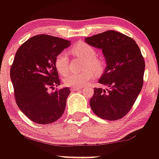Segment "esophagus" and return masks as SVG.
<instances>
[{"mask_svg":"<svg viewBox=\"0 0 159 159\" xmlns=\"http://www.w3.org/2000/svg\"><path fill=\"white\" fill-rule=\"evenodd\" d=\"M81 89H82L81 87H71L70 90L71 91H72V92H74V91H78L81 90Z\"/></svg>","mask_w":159,"mask_h":159,"instance_id":"34e87169","label":"esophagus"}]
</instances>
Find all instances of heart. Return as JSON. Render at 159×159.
Listing matches in <instances>:
<instances>
[{
    "label": "heart",
    "instance_id": "1",
    "mask_svg": "<svg viewBox=\"0 0 159 159\" xmlns=\"http://www.w3.org/2000/svg\"><path fill=\"white\" fill-rule=\"evenodd\" d=\"M72 54L82 59L86 60L84 67L86 69H92L95 72H98L103 68V63L96 58L97 52L93 47L84 43H79L70 50ZM55 66L60 74L63 75L68 71L69 67V58L66 53L61 52L57 57ZM94 78V73L92 70L85 71L83 72H68L63 78L65 85L72 87H82L90 83Z\"/></svg>",
    "mask_w": 159,
    "mask_h": 159
}]
</instances>
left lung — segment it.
<instances>
[{
    "label": "left lung",
    "instance_id": "1",
    "mask_svg": "<svg viewBox=\"0 0 159 159\" xmlns=\"http://www.w3.org/2000/svg\"><path fill=\"white\" fill-rule=\"evenodd\" d=\"M85 42L102 50L107 66L98 83L107 89L94 88L90 105L102 119L116 120L131 110L143 84L145 62L136 42L115 30H107Z\"/></svg>",
    "mask_w": 159,
    "mask_h": 159
}]
</instances>
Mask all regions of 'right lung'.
<instances>
[{"mask_svg": "<svg viewBox=\"0 0 159 159\" xmlns=\"http://www.w3.org/2000/svg\"><path fill=\"white\" fill-rule=\"evenodd\" d=\"M70 41L41 34L23 43L16 53L10 78L16 102L25 115L38 124L54 123L63 115L69 87L49 93L61 84L55 61Z\"/></svg>", "mask_w": 159, "mask_h": 159, "instance_id": "1", "label": "right lung"}]
</instances>
